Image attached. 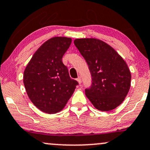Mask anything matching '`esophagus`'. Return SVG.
Segmentation results:
<instances>
[{
    "instance_id": "obj_1",
    "label": "esophagus",
    "mask_w": 150,
    "mask_h": 150,
    "mask_svg": "<svg viewBox=\"0 0 150 150\" xmlns=\"http://www.w3.org/2000/svg\"><path fill=\"white\" fill-rule=\"evenodd\" d=\"M77 81H78V83H79V84H80L81 83V77H77Z\"/></svg>"
}]
</instances>
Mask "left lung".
Segmentation results:
<instances>
[{"instance_id":"8db88e82","label":"left lung","mask_w":150,"mask_h":150,"mask_svg":"<svg viewBox=\"0 0 150 150\" xmlns=\"http://www.w3.org/2000/svg\"><path fill=\"white\" fill-rule=\"evenodd\" d=\"M74 44L86 60L91 75V85L85 89L86 97L100 111L118 107L130 88L132 77L126 62L99 39H77Z\"/></svg>"}]
</instances>
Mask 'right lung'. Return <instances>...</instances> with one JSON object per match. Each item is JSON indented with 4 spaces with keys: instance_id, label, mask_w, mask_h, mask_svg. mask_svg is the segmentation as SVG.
<instances>
[{
    "instance_id": "obj_1",
    "label": "right lung",
    "mask_w": 150,
    "mask_h": 150,
    "mask_svg": "<svg viewBox=\"0 0 150 150\" xmlns=\"http://www.w3.org/2000/svg\"><path fill=\"white\" fill-rule=\"evenodd\" d=\"M71 41V38H51L36 51L25 69L23 83L28 97L44 113L63 109L79 84L70 77L62 62Z\"/></svg>"
}]
</instances>
